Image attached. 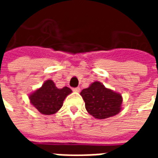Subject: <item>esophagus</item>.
Instances as JSON below:
<instances>
[{
    "label": "esophagus",
    "mask_w": 158,
    "mask_h": 158,
    "mask_svg": "<svg viewBox=\"0 0 158 158\" xmlns=\"http://www.w3.org/2000/svg\"><path fill=\"white\" fill-rule=\"evenodd\" d=\"M73 90L75 92H79L80 91V88L79 87H76V88H73Z\"/></svg>",
    "instance_id": "34e87169"
}]
</instances>
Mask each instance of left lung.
Returning a JSON list of instances; mask_svg holds the SVG:
<instances>
[{
    "mask_svg": "<svg viewBox=\"0 0 158 158\" xmlns=\"http://www.w3.org/2000/svg\"><path fill=\"white\" fill-rule=\"evenodd\" d=\"M80 95L85 102L87 112L94 118L105 119L115 116L122 109V96L107 89L98 81L90 84Z\"/></svg>",
    "mask_w": 158,
    "mask_h": 158,
    "instance_id": "left-lung-1",
    "label": "left lung"
}]
</instances>
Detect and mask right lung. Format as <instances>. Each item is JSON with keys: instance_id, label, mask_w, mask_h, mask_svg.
Here are the masks:
<instances>
[{"instance_id": "add662e5", "label": "right lung", "mask_w": 158, "mask_h": 158, "mask_svg": "<svg viewBox=\"0 0 158 158\" xmlns=\"http://www.w3.org/2000/svg\"><path fill=\"white\" fill-rule=\"evenodd\" d=\"M72 90L69 87L58 89L54 82L48 79L40 88L29 95L30 103L44 115L56 113L62 106L63 101Z\"/></svg>"}]
</instances>
